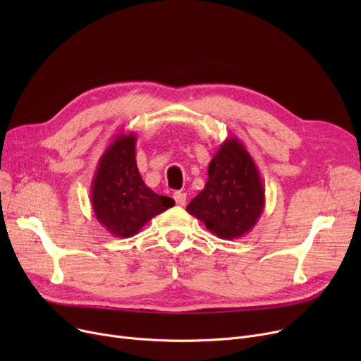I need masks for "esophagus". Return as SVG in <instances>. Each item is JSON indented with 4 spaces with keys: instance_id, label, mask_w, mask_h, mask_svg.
I'll list each match as a JSON object with an SVG mask.
<instances>
[{
    "instance_id": "34e87169",
    "label": "esophagus",
    "mask_w": 361,
    "mask_h": 361,
    "mask_svg": "<svg viewBox=\"0 0 361 361\" xmlns=\"http://www.w3.org/2000/svg\"><path fill=\"white\" fill-rule=\"evenodd\" d=\"M174 200L178 206H184L185 204V200H187V195L183 193V192H176L174 193Z\"/></svg>"
}]
</instances>
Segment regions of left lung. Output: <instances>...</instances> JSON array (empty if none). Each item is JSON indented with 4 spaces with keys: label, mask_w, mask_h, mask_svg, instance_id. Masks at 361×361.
<instances>
[{
    "label": "left lung",
    "mask_w": 361,
    "mask_h": 361,
    "mask_svg": "<svg viewBox=\"0 0 361 361\" xmlns=\"http://www.w3.org/2000/svg\"><path fill=\"white\" fill-rule=\"evenodd\" d=\"M263 207L259 169L244 145L228 136L207 166L204 188L185 209L218 238L234 240L253 228Z\"/></svg>",
    "instance_id": "left-lung-1"
}]
</instances>
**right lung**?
Returning a JSON list of instances; mask_svg holds the SVG:
<instances>
[{"instance_id":"right-lung-1","label":"right lung","mask_w":361,"mask_h":361,"mask_svg":"<svg viewBox=\"0 0 361 361\" xmlns=\"http://www.w3.org/2000/svg\"><path fill=\"white\" fill-rule=\"evenodd\" d=\"M90 200L99 224L121 238L136 235L146 222L176 204L145 184L136 164L135 133H120L99 158Z\"/></svg>"}]
</instances>
